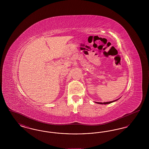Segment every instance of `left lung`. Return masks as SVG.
Instances as JSON below:
<instances>
[{"label":"left lung","mask_w":149,"mask_h":149,"mask_svg":"<svg viewBox=\"0 0 149 149\" xmlns=\"http://www.w3.org/2000/svg\"><path fill=\"white\" fill-rule=\"evenodd\" d=\"M117 100H118V99H116V100H113V101H111V102H104V103H101V102H96V103H98V104H109V103H112V102H113L114 101H116Z\"/></svg>","instance_id":"1"}]
</instances>
